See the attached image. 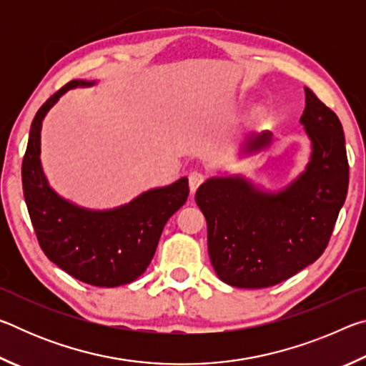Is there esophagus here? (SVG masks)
Returning <instances> with one entry per match:
<instances>
[{
	"instance_id": "obj_1",
	"label": "esophagus",
	"mask_w": 366,
	"mask_h": 366,
	"mask_svg": "<svg viewBox=\"0 0 366 366\" xmlns=\"http://www.w3.org/2000/svg\"><path fill=\"white\" fill-rule=\"evenodd\" d=\"M203 181H205V176L198 171H192L189 174V187H190V194H195V190L198 189Z\"/></svg>"
}]
</instances>
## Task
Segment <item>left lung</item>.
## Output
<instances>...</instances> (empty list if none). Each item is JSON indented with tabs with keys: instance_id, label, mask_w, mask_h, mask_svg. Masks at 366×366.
<instances>
[{
	"instance_id": "8db88e82",
	"label": "left lung",
	"mask_w": 366,
	"mask_h": 366,
	"mask_svg": "<svg viewBox=\"0 0 366 366\" xmlns=\"http://www.w3.org/2000/svg\"><path fill=\"white\" fill-rule=\"evenodd\" d=\"M300 124L310 159L286 187H257L240 174L207 179L195 202L207 218L208 253L222 282L262 289L289 280L325 252L349 187L345 139L339 117L305 86ZM272 134H252L242 157L271 145Z\"/></svg>"
}]
</instances>
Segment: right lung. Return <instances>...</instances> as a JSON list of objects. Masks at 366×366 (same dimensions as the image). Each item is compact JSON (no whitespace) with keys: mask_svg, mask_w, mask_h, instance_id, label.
<instances>
[{"mask_svg":"<svg viewBox=\"0 0 366 366\" xmlns=\"http://www.w3.org/2000/svg\"><path fill=\"white\" fill-rule=\"evenodd\" d=\"M97 80H72L49 97L30 126L22 161V187L36 239L45 255L76 280L117 287L137 280L150 264L168 219L189 197V179L142 192L111 209H90L53 190L40 161L41 124L66 92Z\"/></svg>","mask_w":366,"mask_h":366,"instance_id":"add662e5","label":"right lung"}]
</instances>
